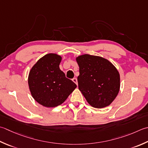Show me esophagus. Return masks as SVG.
<instances>
[{"label": "esophagus", "mask_w": 148, "mask_h": 148, "mask_svg": "<svg viewBox=\"0 0 148 148\" xmlns=\"http://www.w3.org/2000/svg\"><path fill=\"white\" fill-rule=\"evenodd\" d=\"M72 81H73V82L74 83H75L76 84V85H77V79L76 77H74V78H73V79H72Z\"/></svg>", "instance_id": "34e87169"}]
</instances>
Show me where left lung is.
<instances>
[{"label": "left lung", "mask_w": 148, "mask_h": 148, "mask_svg": "<svg viewBox=\"0 0 148 148\" xmlns=\"http://www.w3.org/2000/svg\"><path fill=\"white\" fill-rule=\"evenodd\" d=\"M79 67L78 87L89 105L96 108L109 106L120 89V75L104 58L83 54L76 58Z\"/></svg>", "instance_id": "1"}]
</instances>
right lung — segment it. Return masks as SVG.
<instances>
[{"label": "right lung", "mask_w": 148, "mask_h": 148, "mask_svg": "<svg viewBox=\"0 0 148 148\" xmlns=\"http://www.w3.org/2000/svg\"><path fill=\"white\" fill-rule=\"evenodd\" d=\"M61 61L62 57L56 54H46L33 65L29 74L32 96L43 106L53 108L62 105L77 87L60 69Z\"/></svg>", "instance_id": "1"}]
</instances>
